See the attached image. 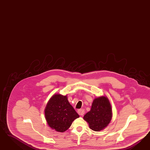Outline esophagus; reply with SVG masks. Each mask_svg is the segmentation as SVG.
Wrapping results in <instances>:
<instances>
[{"mask_svg":"<svg viewBox=\"0 0 150 150\" xmlns=\"http://www.w3.org/2000/svg\"><path fill=\"white\" fill-rule=\"evenodd\" d=\"M77 113L79 114L80 115H83L84 113H85V111H84L83 109H79L77 110Z\"/></svg>","mask_w":150,"mask_h":150,"instance_id":"esophagus-1","label":"esophagus"}]
</instances>
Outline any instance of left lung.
I'll return each instance as SVG.
<instances>
[{
  "label": "left lung",
  "instance_id": "8db88e82",
  "mask_svg": "<svg viewBox=\"0 0 150 150\" xmlns=\"http://www.w3.org/2000/svg\"><path fill=\"white\" fill-rule=\"evenodd\" d=\"M112 118V109L109 100L101 96L93 100L90 111L84 115L83 119L92 130L99 132L108 126Z\"/></svg>",
  "mask_w": 150,
  "mask_h": 150
}]
</instances>
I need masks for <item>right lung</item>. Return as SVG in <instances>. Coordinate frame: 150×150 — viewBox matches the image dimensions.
I'll return each instance as SVG.
<instances>
[{
  "label": "right lung",
  "instance_id": "obj_1",
  "mask_svg": "<svg viewBox=\"0 0 150 150\" xmlns=\"http://www.w3.org/2000/svg\"><path fill=\"white\" fill-rule=\"evenodd\" d=\"M48 125L58 132H64L70 127L79 114L69 102L67 96L55 94L49 100L45 109Z\"/></svg>",
  "mask_w": 150,
  "mask_h": 150
}]
</instances>
